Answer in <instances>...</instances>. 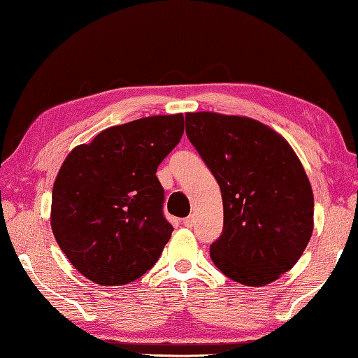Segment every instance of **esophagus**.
I'll list each match as a JSON object with an SVG mask.
<instances>
[{"instance_id": "obj_1", "label": "esophagus", "mask_w": 358, "mask_h": 358, "mask_svg": "<svg viewBox=\"0 0 358 358\" xmlns=\"http://www.w3.org/2000/svg\"><path fill=\"white\" fill-rule=\"evenodd\" d=\"M183 225L186 227V228H191L194 225V218H193V215H189V217H186V218H183Z\"/></svg>"}]
</instances>
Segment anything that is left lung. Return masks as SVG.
Here are the masks:
<instances>
[{
    "instance_id": "8db88e82",
    "label": "left lung",
    "mask_w": 358,
    "mask_h": 358,
    "mask_svg": "<svg viewBox=\"0 0 358 358\" xmlns=\"http://www.w3.org/2000/svg\"><path fill=\"white\" fill-rule=\"evenodd\" d=\"M186 135L222 191L213 264L246 286L275 281L297 262L313 230V194L301 161L285 138L249 117L191 112Z\"/></svg>"
}]
</instances>
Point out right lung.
<instances>
[{"instance_id":"1","label":"right lung","mask_w":358,"mask_h":358,"mask_svg":"<svg viewBox=\"0 0 358 358\" xmlns=\"http://www.w3.org/2000/svg\"><path fill=\"white\" fill-rule=\"evenodd\" d=\"M183 131V114L145 117L101 131L64 161L51 228L71 264L96 285L135 281L161 257L173 227L156 172Z\"/></svg>"}]
</instances>
